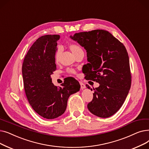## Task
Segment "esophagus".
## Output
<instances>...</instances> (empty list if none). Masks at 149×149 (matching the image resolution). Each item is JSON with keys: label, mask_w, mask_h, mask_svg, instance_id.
<instances>
[{"label": "esophagus", "mask_w": 149, "mask_h": 149, "mask_svg": "<svg viewBox=\"0 0 149 149\" xmlns=\"http://www.w3.org/2000/svg\"><path fill=\"white\" fill-rule=\"evenodd\" d=\"M80 85H81V88L82 90L84 89L86 87V85H85L84 84H83L82 82H80Z\"/></svg>", "instance_id": "1"}]
</instances>
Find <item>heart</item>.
Returning a JSON list of instances; mask_svg holds the SVG:
<instances>
[{
  "instance_id": "1",
  "label": "heart",
  "mask_w": 149,
  "mask_h": 149,
  "mask_svg": "<svg viewBox=\"0 0 149 149\" xmlns=\"http://www.w3.org/2000/svg\"><path fill=\"white\" fill-rule=\"evenodd\" d=\"M68 48L70 50V52L73 53V54L74 56H75L76 54L82 51V49L81 48V47L75 44H70L68 45ZM60 54H61V52L60 50H58L57 52H56L55 53V56H54V61L56 63H58L59 62L60 60ZM70 72L72 73H74V71L73 70H70Z\"/></svg>"
}]
</instances>
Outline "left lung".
Masks as SVG:
<instances>
[{"instance_id":"1","label":"left lung","mask_w":149,"mask_h":149,"mask_svg":"<svg viewBox=\"0 0 149 149\" xmlns=\"http://www.w3.org/2000/svg\"><path fill=\"white\" fill-rule=\"evenodd\" d=\"M70 38L87 52V79L100 84L93 89V100L87 105L88 110L100 118L113 115L124 104L131 86L129 58L125 47L103 30L75 33ZM87 88L92 90L90 87Z\"/></svg>"}]
</instances>
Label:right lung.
<instances>
[{"label": "right lung", "instance_id": "add662e5", "mask_svg": "<svg viewBox=\"0 0 149 149\" xmlns=\"http://www.w3.org/2000/svg\"><path fill=\"white\" fill-rule=\"evenodd\" d=\"M59 35L38 38L27 52L22 64L25 92L31 107L42 117L54 119L65 112L70 96L79 91L80 84L73 77L54 86L51 75L56 70L54 56Z\"/></svg>", "mask_w": 149, "mask_h": 149}]
</instances>
